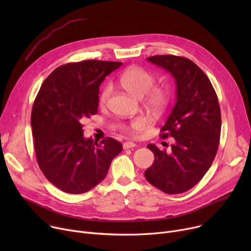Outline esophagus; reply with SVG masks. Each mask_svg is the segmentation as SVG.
Returning <instances> with one entry per match:
<instances>
[{"instance_id": "34e87169", "label": "esophagus", "mask_w": 251, "mask_h": 251, "mask_svg": "<svg viewBox=\"0 0 251 251\" xmlns=\"http://www.w3.org/2000/svg\"><path fill=\"white\" fill-rule=\"evenodd\" d=\"M135 147H136V144H135L134 142H132V141H126V142H124V144H123V149H124V150L132 149V148H135Z\"/></svg>"}]
</instances>
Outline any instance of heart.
Returning <instances> with one entry per match:
<instances>
[{"label":"heart","instance_id":"1","mask_svg":"<svg viewBox=\"0 0 251 251\" xmlns=\"http://www.w3.org/2000/svg\"><path fill=\"white\" fill-rule=\"evenodd\" d=\"M121 86L136 99H143L144 104L153 114H160L166 107L170 100V91L166 86L156 85L155 76L152 72L143 69L138 66H130L125 69L119 77ZM113 92L112 85L103 87L100 96V104L108 103ZM146 126V120L142 118L134 119L129 125L124 126V130L130 134H134Z\"/></svg>","mask_w":251,"mask_h":251}]
</instances>
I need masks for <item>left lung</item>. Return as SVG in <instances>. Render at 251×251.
<instances>
[{
    "label": "left lung",
    "instance_id": "1",
    "mask_svg": "<svg viewBox=\"0 0 251 251\" xmlns=\"http://www.w3.org/2000/svg\"><path fill=\"white\" fill-rule=\"evenodd\" d=\"M172 74L176 103L163 128L162 138H174L170 152L151 143L154 161L146 179L168 194L183 193L199 183L212 166L221 135V110L216 91L204 72L191 60L173 55L148 58Z\"/></svg>",
    "mask_w": 251,
    "mask_h": 251
}]
</instances>
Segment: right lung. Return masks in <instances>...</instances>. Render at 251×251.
Masks as SVG:
<instances>
[{
    "label": "right lung",
    "instance_id": "right-lung-1",
    "mask_svg": "<svg viewBox=\"0 0 251 251\" xmlns=\"http://www.w3.org/2000/svg\"><path fill=\"white\" fill-rule=\"evenodd\" d=\"M121 62L86 60L52 71L41 86L31 111L37 164L60 190L81 194L107 176L122 144L112 137L100 143L83 135L82 123L98 113L100 85Z\"/></svg>",
    "mask_w": 251,
    "mask_h": 251
}]
</instances>
